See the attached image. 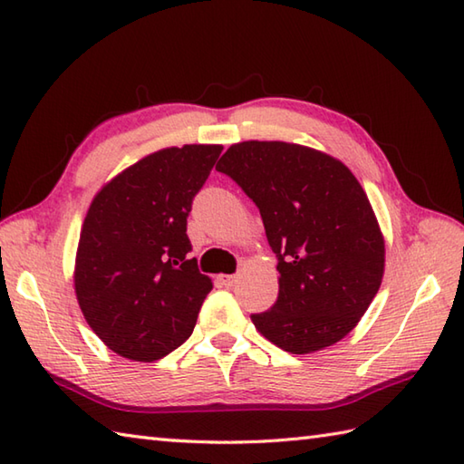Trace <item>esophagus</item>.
Listing matches in <instances>:
<instances>
[{
    "mask_svg": "<svg viewBox=\"0 0 464 464\" xmlns=\"http://www.w3.org/2000/svg\"><path fill=\"white\" fill-rule=\"evenodd\" d=\"M217 281H219L223 287H233L235 281H237V277H235V275H219Z\"/></svg>",
    "mask_w": 464,
    "mask_h": 464,
    "instance_id": "34e87169",
    "label": "esophagus"
}]
</instances>
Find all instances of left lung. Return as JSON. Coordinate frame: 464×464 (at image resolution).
<instances>
[{
    "mask_svg": "<svg viewBox=\"0 0 464 464\" xmlns=\"http://www.w3.org/2000/svg\"><path fill=\"white\" fill-rule=\"evenodd\" d=\"M259 207L277 255L279 297L251 321L293 354L357 327L384 273V239L357 177L334 157L285 141L235 143L217 163Z\"/></svg>",
    "mask_w": 464,
    "mask_h": 464,
    "instance_id": "1",
    "label": "left lung"
}]
</instances>
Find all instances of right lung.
Segmentation results:
<instances>
[{
  "label": "right lung",
  "mask_w": 464,
  "mask_h": 464,
  "mask_svg": "<svg viewBox=\"0 0 464 464\" xmlns=\"http://www.w3.org/2000/svg\"><path fill=\"white\" fill-rule=\"evenodd\" d=\"M223 145L167 147L105 183L87 209L73 285L105 347L153 362L189 339L211 279L187 259V217Z\"/></svg>",
  "instance_id": "add662e5"
}]
</instances>
